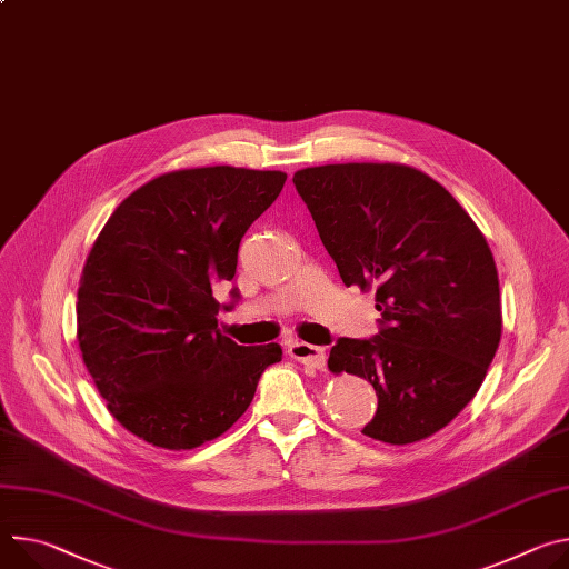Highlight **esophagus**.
<instances>
[{"label": "esophagus", "mask_w": 569, "mask_h": 569, "mask_svg": "<svg viewBox=\"0 0 569 569\" xmlns=\"http://www.w3.org/2000/svg\"><path fill=\"white\" fill-rule=\"evenodd\" d=\"M288 353L299 360V363L303 366H313V368H325L327 363V349L325 347H318V345H308V342H292L288 347Z\"/></svg>", "instance_id": "34e87169"}]
</instances>
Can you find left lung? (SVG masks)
<instances>
[{
    "instance_id": "1",
    "label": "left lung",
    "mask_w": 569,
    "mask_h": 569,
    "mask_svg": "<svg viewBox=\"0 0 569 569\" xmlns=\"http://www.w3.org/2000/svg\"><path fill=\"white\" fill-rule=\"evenodd\" d=\"M292 183L345 286L377 288L379 333L340 338L329 370L379 397L363 433L418 442L472 401L501 338L492 251L431 177L395 163L306 168Z\"/></svg>"
}]
</instances>
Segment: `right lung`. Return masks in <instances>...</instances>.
Segmentation results:
<instances>
[{"label":"right lung","instance_id":"add662e5","mask_svg":"<svg viewBox=\"0 0 569 569\" xmlns=\"http://www.w3.org/2000/svg\"><path fill=\"white\" fill-rule=\"evenodd\" d=\"M286 183L283 172L197 168L131 192L94 240L77 292L83 363L113 418L166 449L222 436L283 351L240 347L218 329L247 229Z\"/></svg>","mask_w":569,"mask_h":569}]
</instances>
